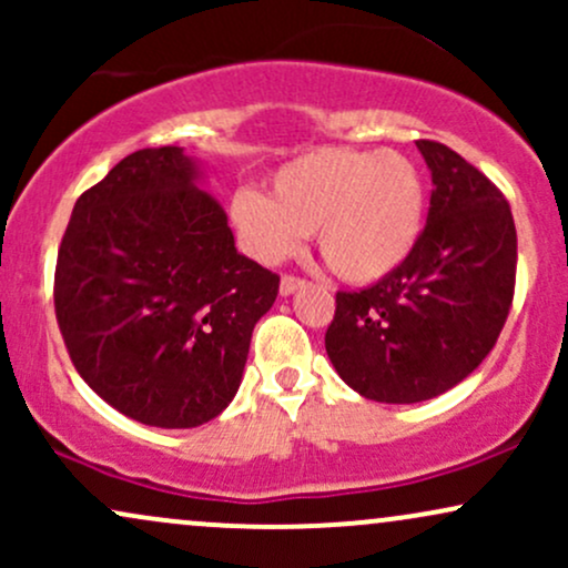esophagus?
Masks as SVG:
<instances>
[{"label":"esophagus","instance_id":"esophagus-1","mask_svg":"<svg viewBox=\"0 0 568 568\" xmlns=\"http://www.w3.org/2000/svg\"><path fill=\"white\" fill-rule=\"evenodd\" d=\"M304 283H306V280H302V277L283 275V280H280V293H283V296H291V293H296Z\"/></svg>","mask_w":568,"mask_h":568}]
</instances>
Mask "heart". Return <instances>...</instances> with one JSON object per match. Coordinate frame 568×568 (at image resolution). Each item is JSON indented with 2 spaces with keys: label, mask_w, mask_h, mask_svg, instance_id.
I'll use <instances>...</instances> for the list:
<instances>
[{
  "label": "heart",
  "mask_w": 568,
  "mask_h": 568,
  "mask_svg": "<svg viewBox=\"0 0 568 568\" xmlns=\"http://www.w3.org/2000/svg\"><path fill=\"white\" fill-rule=\"evenodd\" d=\"M230 219L245 251L264 264L293 256L304 234L347 283H374L414 251L425 219V181L400 152L323 149L272 175L270 197L237 189Z\"/></svg>",
  "instance_id": "heart-1"
}]
</instances>
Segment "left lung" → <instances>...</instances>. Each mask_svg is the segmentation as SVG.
Instances as JSON below:
<instances>
[{
  "mask_svg": "<svg viewBox=\"0 0 568 568\" xmlns=\"http://www.w3.org/2000/svg\"><path fill=\"white\" fill-rule=\"evenodd\" d=\"M433 173L427 226L397 270L338 291L325 352L355 393L419 403L484 363L515 296L518 234L505 194L438 141H416Z\"/></svg>",
  "mask_w": 568,
  "mask_h": 568,
  "instance_id": "obj_1",
  "label": "left lung"
}]
</instances>
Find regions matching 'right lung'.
Listing matches in <instances>:
<instances>
[{
	"label": "right lung",
	"mask_w": 568,
	"mask_h": 568,
	"mask_svg": "<svg viewBox=\"0 0 568 568\" xmlns=\"http://www.w3.org/2000/svg\"><path fill=\"white\" fill-rule=\"evenodd\" d=\"M184 149H141L77 200L55 264L71 363L149 427H200L232 403L280 275L234 247Z\"/></svg>",
	"instance_id": "right-lung-1"
}]
</instances>
